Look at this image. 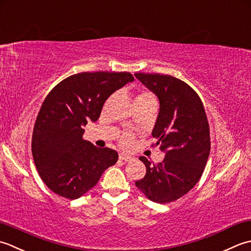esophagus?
Masks as SVG:
<instances>
[{"mask_svg":"<svg viewBox=\"0 0 251 251\" xmlns=\"http://www.w3.org/2000/svg\"><path fill=\"white\" fill-rule=\"evenodd\" d=\"M133 158L129 155H125V154H120L119 155V160L121 161H131Z\"/></svg>","mask_w":251,"mask_h":251,"instance_id":"esophagus-1","label":"esophagus"}]
</instances>
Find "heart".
Masks as SVG:
<instances>
[{
	"mask_svg": "<svg viewBox=\"0 0 251 251\" xmlns=\"http://www.w3.org/2000/svg\"><path fill=\"white\" fill-rule=\"evenodd\" d=\"M135 100H154L156 101L155 96L148 93V92H143V93L136 96ZM120 144L124 147H130L133 144V136L129 133H125L120 136Z\"/></svg>",
	"mask_w": 251,
	"mask_h": 251,
	"instance_id": "heart-1",
	"label": "heart"
}]
</instances>
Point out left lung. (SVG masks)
<instances>
[{
    "label": "left lung",
    "mask_w": 251,
    "mask_h": 251,
    "mask_svg": "<svg viewBox=\"0 0 251 251\" xmlns=\"http://www.w3.org/2000/svg\"><path fill=\"white\" fill-rule=\"evenodd\" d=\"M159 100L160 108L152 136L165 152L163 161L151 165L140 157L146 175L136 187L158 203L176 201L201 178L210 152L209 125L203 105L190 85L172 75L134 74Z\"/></svg>",
    "instance_id": "obj_1"
}]
</instances>
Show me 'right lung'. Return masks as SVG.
Masks as SVG:
<instances>
[{
  "instance_id": "right-lung-1",
  "label": "right lung",
  "mask_w": 251,
  "mask_h": 251,
  "mask_svg": "<svg viewBox=\"0 0 251 251\" xmlns=\"http://www.w3.org/2000/svg\"><path fill=\"white\" fill-rule=\"evenodd\" d=\"M134 78L129 73H82L68 76L50 92L35 121L32 156L50 191L76 199L96 185L118 152L82 139L88 121L100 118L106 100Z\"/></svg>"
}]
</instances>
